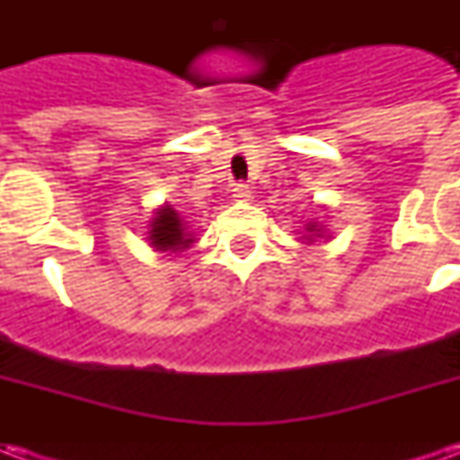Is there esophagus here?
I'll return each mask as SVG.
<instances>
[{
	"mask_svg": "<svg viewBox=\"0 0 460 460\" xmlns=\"http://www.w3.org/2000/svg\"><path fill=\"white\" fill-rule=\"evenodd\" d=\"M234 199L236 201H251V190L246 184H236V190H234Z\"/></svg>",
	"mask_w": 460,
	"mask_h": 460,
	"instance_id": "1",
	"label": "esophagus"
}]
</instances>
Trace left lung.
<instances>
[{
	"mask_svg": "<svg viewBox=\"0 0 460 460\" xmlns=\"http://www.w3.org/2000/svg\"><path fill=\"white\" fill-rule=\"evenodd\" d=\"M332 239V234L330 229L318 219H308L303 224V231H300V243H305V246H313V243H318V241H330Z\"/></svg>",
	"mask_w": 460,
	"mask_h": 460,
	"instance_id": "8db88e82",
	"label": "left lung"
}]
</instances>
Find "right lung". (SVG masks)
I'll return each instance as SVG.
<instances>
[{
	"instance_id": "1",
	"label": "right lung",
	"mask_w": 460,
	"mask_h": 460,
	"mask_svg": "<svg viewBox=\"0 0 460 460\" xmlns=\"http://www.w3.org/2000/svg\"><path fill=\"white\" fill-rule=\"evenodd\" d=\"M194 231L190 229V221L181 217L180 211L172 204H162L152 211L150 221H147V243L152 251L164 253V256H180L194 243Z\"/></svg>"
}]
</instances>
